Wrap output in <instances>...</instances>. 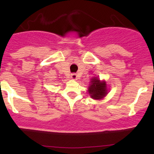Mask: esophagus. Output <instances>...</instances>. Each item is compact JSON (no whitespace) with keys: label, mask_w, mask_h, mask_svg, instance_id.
Returning a JSON list of instances; mask_svg holds the SVG:
<instances>
[{"label":"esophagus","mask_w":154,"mask_h":154,"mask_svg":"<svg viewBox=\"0 0 154 154\" xmlns=\"http://www.w3.org/2000/svg\"><path fill=\"white\" fill-rule=\"evenodd\" d=\"M71 78L72 79H77V75H76V74H72L71 75Z\"/></svg>","instance_id":"34e87169"}]
</instances>
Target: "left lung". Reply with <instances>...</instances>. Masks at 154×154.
Returning <instances> with one entry per match:
<instances>
[{"label":"left lung","instance_id":"1","mask_svg":"<svg viewBox=\"0 0 154 154\" xmlns=\"http://www.w3.org/2000/svg\"><path fill=\"white\" fill-rule=\"evenodd\" d=\"M88 93L93 99H102L108 93L106 82L100 81L98 77H93L88 87Z\"/></svg>","mask_w":154,"mask_h":154}]
</instances>
